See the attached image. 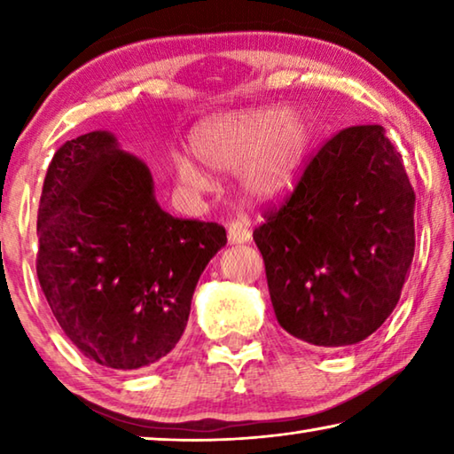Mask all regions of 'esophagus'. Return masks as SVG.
Returning <instances> with one entry per match:
<instances>
[{"label": "esophagus", "instance_id": "esophagus-1", "mask_svg": "<svg viewBox=\"0 0 454 454\" xmlns=\"http://www.w3.org/2000/svg\"><path fill=\"white\" fill-rule=\"evenodd\" d=\"M252 238V232L248 230V224L242 220L228 222V242L230 244H244Z\"/></svg>", "mask_w": 454, "mask_h": 454}]
</instances>
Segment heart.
Segmentation results:
<instances>
[{"label": "heart", "instance_id": "1", "mask_svg": "<svg viewBox=\"0 0 454 454\" xmlns=\"http://www.w3.org/2000/svg\"><path fill=\"white\" fill-rule=\"evenodd\" d=\"M309 124L296 112L282 107H258L222 114L192 132V152L204 166L232 172L244 166V186L258 198L286 192L301 170ZM174 170L190 188L210 186V174L186 153L174 156Z\"/></svg>", "mask_w": 454, "mask_h": 454}]
</instances>
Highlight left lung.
Wrapping results in <instances>:
<instances>
[{"label": "left lung", "instance_id": "8db88e82", "mask_svg": "<svg viewBox=\"0 0 454 454\" xmlns=\"http://www.w3.org/2000/svg\"><path fill=\"white\" fill-rule=\"evenodd\" d=\"M414 200L382 126L344 128L320 145L252 234L288 334L338 348L380 328L411 272Z\"/></svg>", "mask_w": 454, "mask_h": 454}]
</instances>
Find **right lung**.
I'll list each match as a JSON object with an SVG mask.
<instances>
[{
  "mask_svg": "<svg viewBox=\"0 0 454 454\" xmlns=\"http://www.w3.org/2000/svg\"><path fill=\"white\" fill-rule=\"evenodd\" d=\"M224 244L216 222L160 208L148 166L110 132L53 153L37 210V280L64 334L98 364L137 371L164 358Z\"/></svg>",
  "mask_w": 454,
  "mask_h": 454,
  "instance_id": "right-lung-1",
  "label": "right lung"
}]
</instances>
